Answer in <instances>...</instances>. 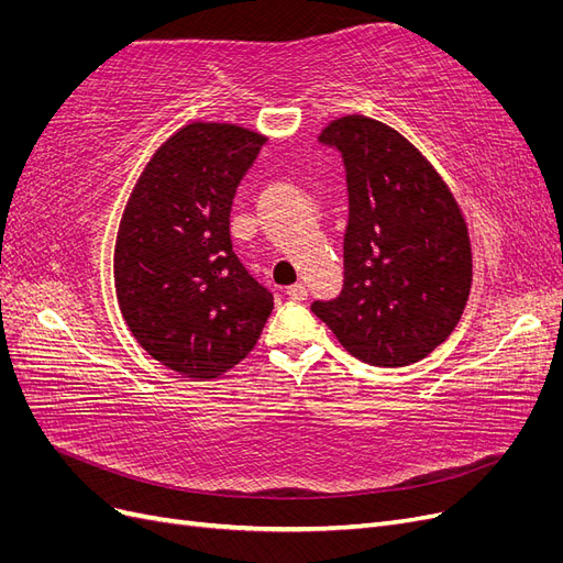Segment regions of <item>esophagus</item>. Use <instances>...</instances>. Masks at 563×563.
Masks as SVG:
<instances>
[{"label": "esophagus", "instance_id": "34e87169", "mask_svg": "<svg viewBox=\"0 0 563 563\" xmlns=\"http://www.w3.org/2000/svg\"><path fill=\"white\" fill-rule=\"evenodd\" d=\"M286 296L291 300H308V288H305V284H294L286 288Z\"/></svg>", "mask_w": 563, "mask_h": 563}]
</instances>
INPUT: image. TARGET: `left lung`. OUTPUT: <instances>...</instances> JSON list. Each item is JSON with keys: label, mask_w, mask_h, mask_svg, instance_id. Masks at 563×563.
<instances>
[{"label": "left lung", "mask_w": 563, "mask_h": 563, "mask_svg": "<svg viewBox=\"0 0 563 563\" xmlns=\"http://www.w3.org/2000/svg\"><path fill=\"white\" fill-rule=\"evenodd\" d=\"M345 164V282L312 312L371 366H408L444 343L472 286L463 211L434 166L399 131L347 114L319 135Z\"/></svg>", "instance_id": "8db88e82"}]
</instances>
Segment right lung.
<instances>
[{
  "mask_svg": "<svg viewBox=\"0 0 563 563\" xmlns=\"http://www.w3.org/2000/svg\"><path fill=\"white\" fill-rule=\"evenodd\" d=\"M265 141L236 124L183 126L147 162L119 223V310L133 338L187 378L240 364L275 308L230 240L232 199Z\"/></svg>",
  "mask_w": 563,
  "mask_h": 563,
  "instance_id": "obj_1",
  "label": "right lung"
}]
</instances>
